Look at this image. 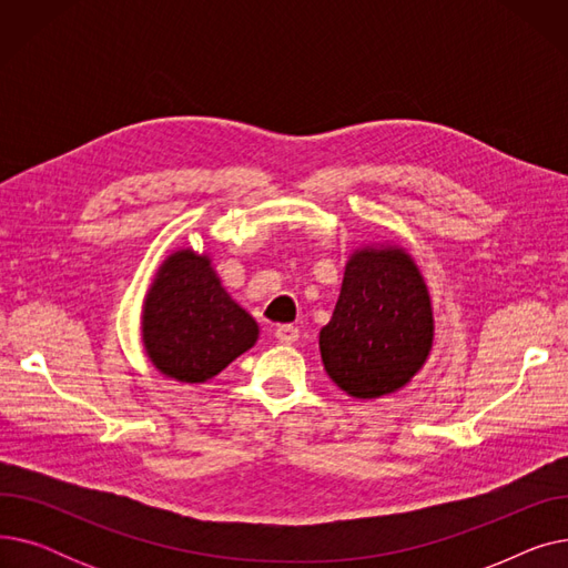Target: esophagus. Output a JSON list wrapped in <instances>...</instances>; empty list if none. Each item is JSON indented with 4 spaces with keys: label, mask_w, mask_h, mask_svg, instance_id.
Wrapping results in <instances>:
<instances>
[{
    "label": "esophagus",
    "mask_w": 568,
    "mask_h": 568,
    "mask_svg": "<svg viewBox=\"0 0 568 568\" xmlns=\"http://www.w3.org/2000/svg\"><path fill=\"white\" fill-rule=\"evenodd\" d=\"M276 338L285 345H292L296 338H300V329L292 324H281V326H276Z\"/></svg>",
    "instance_id": "1"
}]
</instances>
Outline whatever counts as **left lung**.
I'll return each instance as SVG.
<instances>
[{
  "label": "left lung",
  "mask_w": 568,
  "mask_h": 568,
  "mask_svg": "<svg viewBox=\"0 0 568 568\" xmlns=\"http://www.w3.org/2000/svg\"><path fill=\"white\" fill-rule=\"evenodd\" d=\"M424 276L398 246H364L345 264L341 296L320 332L324 371L354 398L398 392L433 347Z\"/></svg>",
  "instance_id": "obj_1"
}]
</instances>
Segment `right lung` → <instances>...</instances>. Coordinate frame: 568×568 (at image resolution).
<instances>
[{
    "label": "right lung",
    "instance_id": "right-lung-1",
    "mask_svg": "<svg viewBox=\"0 0 568 568\" xmlns=\"http://www.w3.org/2000/svg\"><path fill=\"white\" fill-rule=\"evenodd\" d=\"M257 322L221 285L212 260L191 248L159 266L142 308V343L154 368L176 382H206L257 341Z\"/></svg>",
    "mask_w": 568,
    "mask_h": 568
}]
</instances>
